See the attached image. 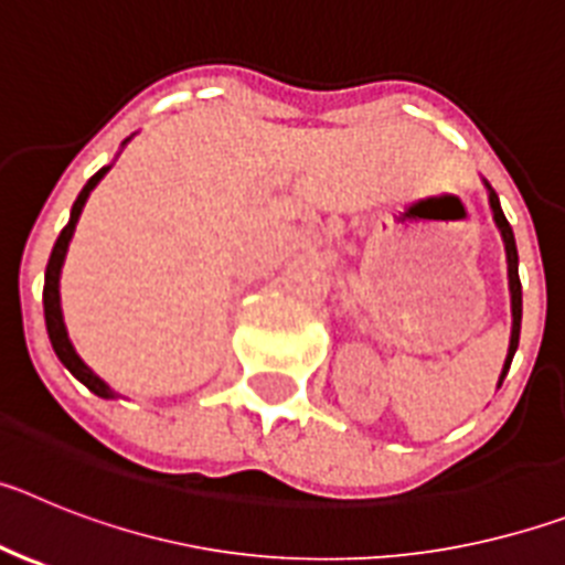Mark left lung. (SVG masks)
I'll return each mask as SVG.
<instances>
[{
	"instance_id": "left-lung-1",
	"label": "left lung",
	"mask_w": 565,
	"mask_h": 565,
	"mask_svg": "<svg viewBox=\"0 0 565 565\" xmlns=\"http://www.w3.org/2000/svg\"><path fill=\"white\" fill-rule=\"evenodd\" d=\"M489 192V209H492V221H495L498 232H501L503 239V252H507V277H509V302H512V333H509V351L507 359H503V371L498 376V387L503 384V376L509 373V364H512V356L518 351V339H521V313H523V297H521V277H518V246H515V234H512V226L503 217L501 201H498L495 189L483 181Z\"/></svg>"
}]
</instances>
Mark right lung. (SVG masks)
<instances>
[{
  "label": "right lung",
  "mask_w": 565,
  "mask_h": 565,
  "mask_svg": "<svg viewBox=\"0 0 565 565\" xmlns=\"http://www.w3.org/2000/svg\"><path fill=\"white\" fill-rule=\"evenodd\" d=\"M109 169H113V163L98 169V172L93 174L87 183H84V189L78 192L76 203H73V209H70L67 226L62 228V234H58V239H56V246H53V252H50L47 271H44V322H47L50 344H53V351H56L58 362H62L64 367H67V371L73 373V376H76L84 387H87L89 393H96L98 398H118V393H115L113 387H109V384L98 376V373L89 371L87 364H84V359L76 353V348H73V342H70L67 326H64V313H62V266H64V257H67L70 239H73V232H76L78 217H82V212H84V203H87L89 192H93V189L102 183V178L109 172Z\"/></svg>",
  "instance_id": "obj_1"
}]
</instances>
